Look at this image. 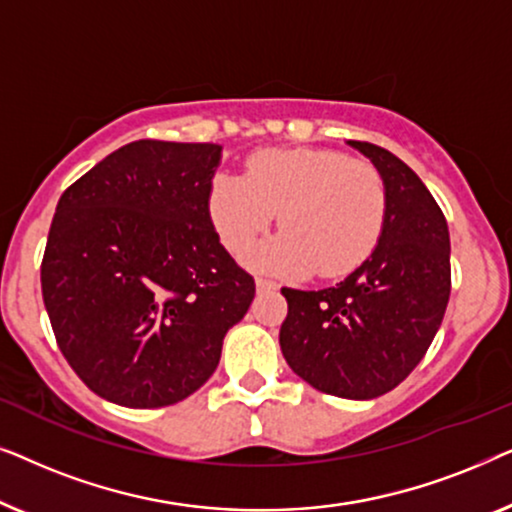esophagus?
Masks as SVG:
<instances>
[{
	"label": "esophagus",
	"mask_w": 512,
	"mask_h": 512,
	"mask_svg": "<svg viewBox=\"0 0 512 512\" xmlns=\"http://www.w3.org/2000/svg\"><path fill=\"white\" fill-rule=\"evenodd\" d=\"M277 289V282H272V279H265V277H256V291L263 293V291H275Z\"/></svg>",
	"instance_id": "1"
}]
</instances>
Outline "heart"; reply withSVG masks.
I'll return each mask as SVG.
<instances>
[{
  "instance_id": "1",
  "label": "heart",
  "mask_w": 512,
  "mask_h": 512,
  "mask_svg": "<svg viewBox=\"0 0 512 512\" xmlns=\"http://www.w3.org/2000/svg\"><path fill=\"white\" fill-rule=\"evenodd\" d=\"M209 219L223 247L244 256L279 216L277 240L249 256L258 270L340 277L368 261L387 221V186L366 160L338 151L270 149L242 177L219 172Z\"/></svg>"
}]
</instances>
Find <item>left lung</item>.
<instances>
[{"label":"left lung","instance_id":"8db88e82","mask_svg":"<svg viewBox=\"0 0 512 512\" xmlns=\"http://www.w3.org/2000/svg\"><path fill=\"white\" fill-rule=\"evenodd\" d=\"M387 186V221L368 261L335 286L282 289L279 347L293 373L324 394L368 401L408 377L450 300V230L422 179L382 146L347 142Z\"/></svg>","mask_w":512,"mask_h":512}]
</instances>
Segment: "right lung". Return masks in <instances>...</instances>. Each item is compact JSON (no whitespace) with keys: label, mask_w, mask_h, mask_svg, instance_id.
Here are the masks:
<instances>
[{"label":"right lung","mask_w":512,"mask_h":512,"mask_svg":"<svg viewBox=\"0 0 512 512\" xmlns=\"http://www.w3.org/2000/svg\"><path fill=\"white\" fill-rule=\"evenodd\" d=\"M219 144L139 139L62 193L41 263L55 340L90 391L163 408L219 366L256 284L209 219Z\"/></svg>","instance_id":"add662e5"}]
</instances>
